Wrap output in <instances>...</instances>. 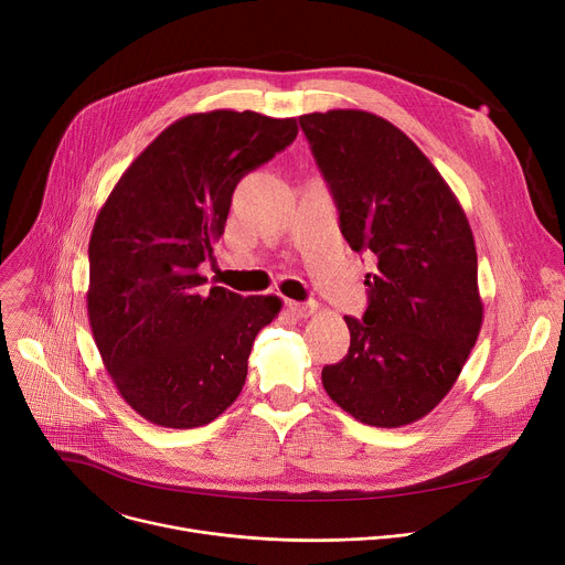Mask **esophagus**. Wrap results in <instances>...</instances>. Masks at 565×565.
<instances>
[{"instance_id": "34e87169", "label": "esophagus", "mask_w": 565, "mask_h": 565, "mask_svg": "<svg viewBox=\"0 0 565 565\" xmlns=\"http://www.w3.org/2000/svg\"><path fill=\"white\" fill-rule=\"evenodd\" d=\"M286 307H288V311L292 313V316H297V318H309V316H313L316 313V309H318V305H313V302H292V299H288L286 302Z\"/></svg>"}]
</instances>
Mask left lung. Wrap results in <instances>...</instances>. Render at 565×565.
<instances>
[{"mask_svg": "<svg viewBox=\"0 0 565 565\" xmlns=\"http://www.w3.org/2000/svg\"><path fill=\"white\" fill-rule=\"evenodd\" d=\"M365 275L363 320L345 316L348 356L324 365L327 395L372 427L425 418L477 343L483 305L470 222L452 188L404 131L356 108L299 116Z\"/></svg>", "mask_w": 565, "mask_h": 565, "instance_id": "left-lung-1", "label": "left lung"}]
</instances>
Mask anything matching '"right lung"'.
I'll return each instance as SVG.
<instances>
[{"label":"right lung","mask_w":565,"mask_h":565,"mask_svg":"<svg viewBox=\"0 0 565 565\" xmlns=\"http://www.w3.org/2000/svg\"><path fill=\"white\" fill-rule=\"evenodd\" d=\"M297 136L295 118L217 108L149 142L97 213L88 320L122 399L152 425H209L241 395L277 295L209 292L198 268L224 234L236 183Z\"/></svg>","instance_id":"add662e5"}]
</instances>
